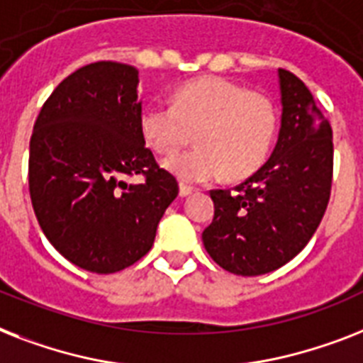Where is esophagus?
<instances>
[{
	"mask_svg": "<svg viewBox=\"0 0 363 363\" xmlns=\"http://www.w3.org/2000/svg\"><path fill=\"white\" fill-rule=\"evenodd\" d=\"M191 191H194V188L186 186V184H181V186H179V196L181 197H188Z\"/></svg>",
	"mask_w": 363,
	"mask_h": 363,
	"instance_id": "1",
	"label": "esophagus"
}]
</instances>
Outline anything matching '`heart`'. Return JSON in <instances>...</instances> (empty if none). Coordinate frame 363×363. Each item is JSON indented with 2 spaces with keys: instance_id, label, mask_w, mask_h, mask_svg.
<instances>
[{
  "instance_id": "heart-1",
  "label": "heart",
  "mask_w": 363,
  "mask_h": 363,
  "mask_svg": "<svg viewBox=\"0 0 363 363\" xmlns=\"http://www.w3.org/2000/svg\"><path fill=\"white\" fill-rule=\"evenodd\" d=\"M278 113L263 93L223 78H199L181 85L173 104L151 102L140 115V132L152 151L169 155L196 133V149L164 160V167L188 184L252 175L272 149Z\"/></svg>"
}]
</instances>
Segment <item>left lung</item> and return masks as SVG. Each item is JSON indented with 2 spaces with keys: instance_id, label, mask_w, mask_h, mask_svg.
I'll use <instances>...</instances> for the list:
<instances>
[{
  "instance_id": "1",
  "label": "left lung",
  "mask_w": 363,
  "mask_h": 363,
  "mask_svg": "<svg viewBox=\"0 0 363 363\" xmlns=\"http://www.w3.org/2000/svg\"><path fill=\"white\" fill-rule=\"evenodd\" d=\"M281 126L272 155L235 191L212 190L203 244L223 270L261 276L296 257L328 207L332 126L300 78L278 70Z\"/></svg>"
}]
</instances>
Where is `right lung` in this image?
<instances>
[{
	"instance_id": "right-lung-1",
	"label": "right lung",
	"mask_w": 363,
	"mask_h": 363,
	"mask_svg": "<svg viewBox=\"0 0 363 363\" xmlns=\"http://www.w3.org/2000/svg\"><path fill=\"white\" fill-rule=\"evenodd\" d=\"M138 69L99 61L61 82L29 141V194L38 225L65 259L113 274L152 248L179 194L140 132ZM146 181L132 185L128 176Z\"/></svg>"
}]
</instances>
